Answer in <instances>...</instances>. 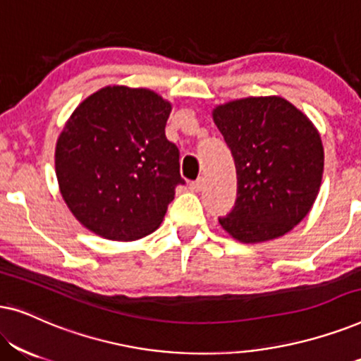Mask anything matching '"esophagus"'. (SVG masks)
<instances>
[{
    "instance_id": "esophagus-1",
    "label": "esophagus",
    "mask_w": 361,
    "mask_h": 361,
    "mask_svg": "<svg viewBox=\"0 0 361 361\" xmlns=\"http://www.w3.org/2000/svg\"><path fill=\"white\" fill-rule=\"evenodd\" d=\"M204 187H205V179H204V177H199V179L194 180L190 184V190L192 192H200L202 189H204Z\"/></svg>"
}]
</instances>
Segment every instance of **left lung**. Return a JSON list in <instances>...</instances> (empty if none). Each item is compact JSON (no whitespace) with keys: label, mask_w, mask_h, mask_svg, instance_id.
I'll use <instances>...</instances> for the list:
<instances>
[{"label":"left lung","mask_w":361,"mask_h":361,"mask_svg":"<svg viewBox=\"0 0 361 361\" xmlns=\"http://www.w3.org/2000/svg\"><path fill=\"white\" fill-rule=\"evenodd\" d=\"M212 118L233 154L238 180L235 209L219 219L221 228L240 243L286 235L319 195L324 174L319 130L279 95L221 103Z\"/></svg>","instance_id":"1"}]
</instances>
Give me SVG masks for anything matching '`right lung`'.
I'll return each instance as SVG.
<instances>
[{
  "mask_svg": "<svg viewBox=\"0 0 361 361\" xmlns=\"http://www.w3.org/2000/svg\"><path fill=\"white\" fill-rule=\"evenodd\" d=\"M171 111L149 88L108 85L68 116L54 154L59 190L92 233L135 241L159 228L184 184L179 149L166 137Z\"/></svg>",
  "mask_w": 361,
  "mask_h": 361,
  "instance_id": "right-lung-1",
  "label": "right lung"
}]
</instances>
